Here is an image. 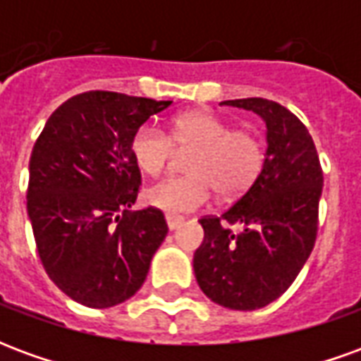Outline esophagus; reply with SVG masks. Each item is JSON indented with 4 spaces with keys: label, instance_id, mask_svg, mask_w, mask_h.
Returning <instances> with one entry per match:
<instances>
[{
    "label": "esophagus",
    "instance_id": "esophagus-1",
    "mask_svg": "<svg viewBox=\"0 0 361 361\" xmlns=\"http://www.w3.org/2000/svg\"><path fill=\"white\" fill-rule=\"evenodd\" d=\"M166 224H168V230H176L183 224V219L181 216H176V214H168L166 216Z\"/></svg>",
    "mask_w": 361,
    "mask_h": 361
}]
</instances>
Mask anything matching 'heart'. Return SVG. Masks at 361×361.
<instances>
[{
    "instance_id": "heart-1",
    "label": "heart",
    "mask_w": 361,
    "mask_h": 361,
    "mask_svg": "<svg viewBox=\"0 0 361 361\" xmlns=\"http://www.w3.org/2000/svg\"><path fill=\"white\" fill-rule=\"evenodd\" d=\"M180 150L193 149L181 178H164L145 191V201L164 212H191L211 199L212 189L224 199L245 193L257 180L265 152L257 137L234 129L226 119L209 111H195L173 121L172 135L145 123L131 141L135 164L149 176H157Z\"/></svg>"
}]
</instances>
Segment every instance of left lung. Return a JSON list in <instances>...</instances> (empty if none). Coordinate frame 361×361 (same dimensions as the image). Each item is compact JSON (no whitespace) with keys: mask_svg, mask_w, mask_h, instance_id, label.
<instances>
[{"mask_svg":"<svg viewBox=\"0 0 361 361\" xmlns=\"http://www.w3.org/2000/svg\"><path fill=\"white\" fill-rule=\"evenodd\" d=\"M255 111L267 126L257 180L220 216L199 220L204 240L193 255L199 288L228 310L265 307L286 292L317 238L323 170L307 127L265 98L224 100ZM228 224H242L232 233Z\"/></svg>","mask_w":361,"mask_h":361,"instance_id":"1","label":"left lung"}]
</instances>
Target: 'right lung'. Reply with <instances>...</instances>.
<instances>
[{
	"label": "right lung",
	"mask_w": 361,
	"mask_h": 361,
	"mask_svg": "<svg viewBox=\"0 0 361 361\" xmlns=\"http://www.w3.org/2000/svg\"><path fill=\"white\" fill-rule=\"evenodd\" d=\"M170 104L90 90L61 104L36 139L28 219L48 276L77 303L104 310L129 300L164 242L162 211H129L141 185L131 141Z\"/></svg>",
	"instance_id": "obj_1"
}]
</instances>
